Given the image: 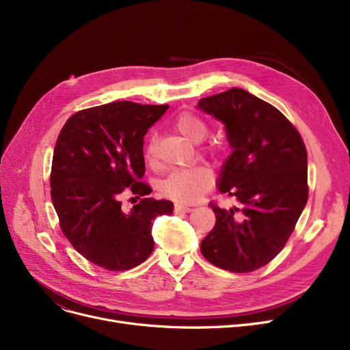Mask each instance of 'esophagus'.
<instances>
[{
	"label": "esophagus",
	"instance_id": "esophagus-1",
	"mask_svg": "<svg viewBox=\"0 0 350 350\" xmlns=\"http://www.w3.org/2000/svg\"><path fill=\"white\" fill-rule=\"evenodd\" d=\"M174 210H176V211H181V213H191V211H193L191 207L183 206V204H176V206H174Z\"/></svg>",
	"mask_w": 350,
	"mask_h": 350
}]
</instances>
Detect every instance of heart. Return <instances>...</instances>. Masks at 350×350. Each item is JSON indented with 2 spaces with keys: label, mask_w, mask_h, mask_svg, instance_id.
<instances>
[{
  "label": "heart",
  "mask_w": 350,
  "mask_h": 350,
  "mask_svg": "<svg viewBox=\"0 0 350 350\" xmlns=\"http://www.w3.org/2000/svg\"><path fill=\"white\" fill-rule=\"evenodd\" d=\"M173 126L176 131L189 139L190 142L200 143L203 142L208 135L207 123L191 112L180 113ZM203 150L204 154L211 157H219L224 153L223 146H207ZM144 159L150 165H156L159 160L157 152V139L150 136L144 146ZM214 183V173L207 165H193V167L174 170L169 177L161 183V193L177 203L193 204L196 201L207 193Z\"/></svg>",
  "instance_id": "b5f03b06"
}]
</instances>
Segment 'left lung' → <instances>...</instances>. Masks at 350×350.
Returning a JSON list of instances; mask_svg holds the SVG:
<instances>
[{
    "label": "left lung",
    "instance_id": "left-lung-1",
    "mask_svg": "<svg viewBox=\"0 0 350 350\" xmlns=\"http://www.w3.org/2000/svg\"><path fill=\"white\" fill-rule=\"evenodd\" d=\"M197 107L226 124L232 153L217 185L238 201L230 210L211 201L215 226L201 254L221 269L252 272L281 252L305 208V143L277 107L240 88L200 99Z\"/></svg>",
    "mask_w": 350,
    "mask_h": 350
}]
</instances>
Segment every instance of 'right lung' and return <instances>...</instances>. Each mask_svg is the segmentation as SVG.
Masks as SVG:
<instances>
[{"label": "right lung", "mask_w": 350, "mask_h": 350, "mask_svg": "<svg viewBox=\"0 0 350 350\" xmlns=\"http://www.w3.org/2000/svg\"><path fill=\"white\" fill-rule=\"evenodd\" d=\"M169 105L112 102L83 109L64 124L55 144L51 198L68 241L107 271H126L149 258L157 215L172 214L167 200L152 193L144 174L143 137ZM126 188L144 196L129 213L121 210Z\"/></svg>", "instance_id": "right-lung-1"}]
</instances>
